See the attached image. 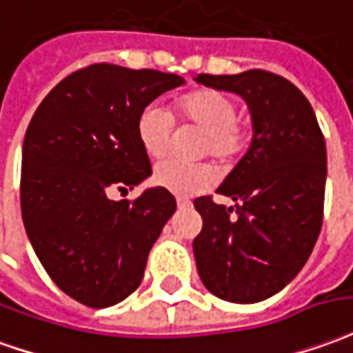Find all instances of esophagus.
Returning a JSON list of instances; mask_svg holds the SVG:
<instances>
[{
  "label": "esophagus",
  "instance_id": "esophagus-1",
  "mask_svg": "<svg viewBox=\"0 0 353 353\" xmlns=\"http://www.w3.org/2000/svg\"><path fill=\"white\" fill-rule=\"evenodd\" d=\"M176 202H177V208H189V206H191V201H189V199H185V196H177Z\"/></svg>",
  "mask_w": 353,
  "mask_h": 353
}]
</instances>
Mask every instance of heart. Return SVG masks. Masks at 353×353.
Listing matches in <instances>:
<instances>
[{
  "mask_svg": "<svg viewBox=\"0 0 353 353\" xmlns=\"http://www.w3.org/2000/svg\"><path fill=\"white\" fill-rule=\"evenodd\" d=\"M172 120L204 130L206 139L202 141V154H212L219 162H233L243 157L252 141V124L239 117L235 97L216 88H199L174 97L170 114L152 105L143 108L135 132L147 157L154 160L166 157L174 134ZM152 179L172 193L189 194L212 187L218 179V172L210 164L164 160L154 168Z\"/></svg>",
  "mask_w": 353,
  "mask_h": 353,
  "instance_id": "b5f03b06",
  "label": "heart"
}]
</instances>
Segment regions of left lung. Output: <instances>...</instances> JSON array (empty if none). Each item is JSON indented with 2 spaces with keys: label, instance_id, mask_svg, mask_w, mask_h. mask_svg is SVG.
<instances>
[{
  "label": "left lung",
  "instance_id": "left-lung-1",
  "mask_svg": "<svg viewBox=\"0 0 353 353\" xmlns=\"http://www.w3.org/2000/svg\"><path fill=\"white\" fill-rule=\"evenodd\" d=\"M196 82L243 95L254 139L218 193L194 199L202 229L193 241L196 270L214 296L254 304L285 288L304 268L323 223L327 149L314 108L294 83L268 70Z\"/></svg>",
  "mask_w": 353,
  "mask_h": 353
}]
</instances>
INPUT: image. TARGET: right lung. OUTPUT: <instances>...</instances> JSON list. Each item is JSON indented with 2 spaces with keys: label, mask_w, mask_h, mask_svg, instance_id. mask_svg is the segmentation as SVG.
I'll return each mask as SVG.
<instances>
[{
  "label": "right lung",
  "mask_w": 353,
  "mask_h": 353,
  "mask_svg": "<svg viewBox=\"0 0 353 353\" xmlns=\"http://www.w3.org/2000/svg\"><path fill=\"white\" fill-rule=\"evenodd\" d=\"M183 83L177 74L90 65L34 112L22 145L21 210L34 252L65 294L108 307L141 285L147 258L176 212L164 187L128 194L152 174L137 139L141 110Z\"/></svg>",
  "instance_id": "right-lung-1"
}]
</instances>
